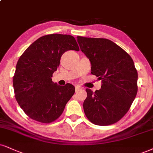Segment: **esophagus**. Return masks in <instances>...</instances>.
I'll list each match as a JSON object with an SVG mask.
<instances>
[{
	"label": "esophagus",
	"instance_id": "obj_1",
	"mask_svg": "<svg viewBox=\"0 0 153 153\" xmlns=\"http://www.w3.org/2000/svg\"><path fill=\"white\" fill-rule=\"evenodd\" d=\"M81 89H82V88H81V87H80L79 86H75V91H76V93H77V92H78V91H79Z\"/></svg>",
	"mask_w": 153,
	"mask_h": 153
}]
</instances>
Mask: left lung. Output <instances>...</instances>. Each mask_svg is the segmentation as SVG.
<instances>
[{
    "instance_id": "left-lung-1",
    "label": "left lung",
    "mask_w": 153,
    "mask_h": 153,
    "mask_svg": "<svg viewBox=\"0 0 153 153\" xmlns=\"http://www.w3.org/2000/svg\"><path fill=\"white\" fill-rule=\"evenodd\" d=\"M77 42L91 62V73L101 80V89H86V116L95 125L114 124L125 116L136 97L137 72L133 60L108 39L78 36Z\"/></svg>"
}]
</instances>
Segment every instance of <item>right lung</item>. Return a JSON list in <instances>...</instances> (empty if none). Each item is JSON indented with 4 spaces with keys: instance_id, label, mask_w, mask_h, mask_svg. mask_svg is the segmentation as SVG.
<instances>
[{
    "instance_id": "add662e5",
    "label": "right lung",
    "mask_w": 153,
    "mask_h": 153,
    "mask_svg": "<svg viewBox=\"0 0 153 153\" xmlns=\"http://www.w3.org/2000/svg\"><path fill=\"white\" fill-rule=\"evenodd\" d=\"M68 50H79L74 37L52 34L37 39L19 58L13 80L15 97L32 119L54 121L74 94L72 84L59 86L52 80L62 55Z\"/></svg>"
}]
</instances>
